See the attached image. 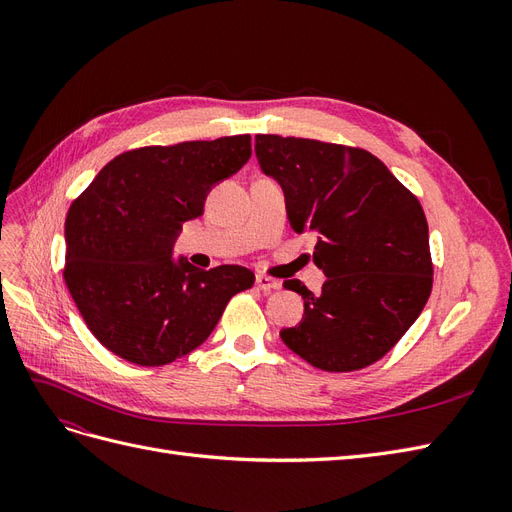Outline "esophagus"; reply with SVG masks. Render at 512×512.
Segmentation results:
<instances>
[{"label": "esophagus", "mask_w": 512, "mask_h": 512, "mask_svg": "<svg viewBox=\"0 0 512 512\" xmlns=\"http://www.w3.org/2000/svg\"><path fill=\"white\" fill-rule=\"evenodd\" d=\"M277 286H280V282L273 280V277H267V275H256V288L262 290V292H271L275 290Z\"/></svg>", "instance_id": "obj_1"}]
</instances>
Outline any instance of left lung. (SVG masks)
Listing matches in <instances>:
<instances>
[{"label": "left lung", "mask_w": 512, "mask_h": 512, "mask_svg": "<svg viewBox=\"0 0 512 512\" xmlns=\"http://www.w3.org/2000/svg\"><path fill=\"white\" fill-rule=\"evenodd\" d=\"M260 170L280 183L294 232L316 237L327 275L314 294L299 280L303 320L282 342L324 371L363 369L389 352L431 294L429 226L416 196L365 149L258 134Z\"/></svg>", "instance_id": "8db88e82"}]
</instances>
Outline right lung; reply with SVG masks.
Segmentation results:
<instances>
[{"instance_id": "1", "label": "right lung", "mask_w": 512, "mask_h": 512, "mask_svg": "<svg viewBox=\"0 0 512 512\" xmlns=\"http://www.w3.org/2000/svg\"><path fill=\"white\" fill-rule=\"evenodd\" d=\"M250 134L141 147L108 162L66 218V286L98 342L158 367L196 350L254 273L173 258L183 222L252 156Z\"/></svg>"}]
</instances>
